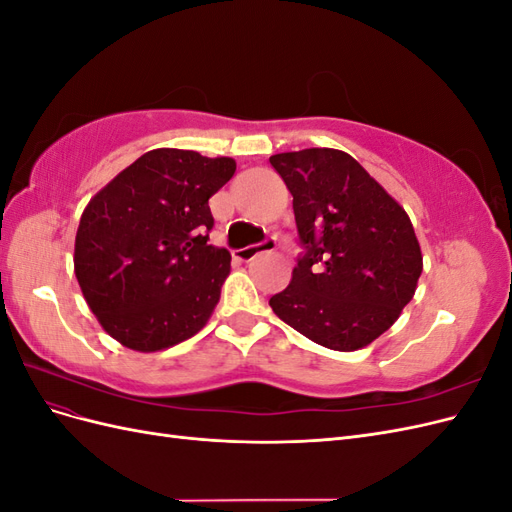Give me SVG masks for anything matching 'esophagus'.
Listing matches in <instances>:
<instances>
[{
    "mask_svg": "<svg viewBox=\"0 0 512 512\" xmlns=\"http://www.w3.org/2000/svg\"><path fill=\"white\" fill-rule=\"evenodd\" d=\"M275 247V239H265L260 243H254V245H247V247H241V250H237V258L239 260H252L256 254L260 252H271Z\"/></svg>",
    "mask_w": 512,
    "mask_h": 512,
    "instance_id": "34e87169",
    "label": "esophagus"
}]
</instances>
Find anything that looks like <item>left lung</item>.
Segmentation results:
<instances>
[{
  "label": "left lung",
  "mask_w": 512,
  "mask_h": 512,
  "mask_svg": "<svg viewBox=\"0 0 512 512\" xmlns=\"http://www.w3.org/2000/svg\"><path fill=\"white\" fill-rule=\"evenodd\" d=\"M269 162L292 194L305 250L269 305L324 348H365L393 327L423 271L408 213L346 151H288Z\"/></svg>",
  "instance_id": "obj_1"
}]
</instances>
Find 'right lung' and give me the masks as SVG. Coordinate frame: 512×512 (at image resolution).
I'll return each instance as SVG.
<instances>
[{"mask_svg": "<svg viewBox=\"0 0 512 512\" xmlns=\"http://www.w3.org/2000/svg\"><path fill=\"white\" fill-rule=\"evenodd\" d=\"M232 158L153 149L89 200L74 273L91 312L119 344L156 352L205 327L230 273L209 245V198L235 175Z\"/></svg>", "mask_w": 512, "mask_h": 512, "instance_id": "1", "label": "right lung"}]
</instances>
